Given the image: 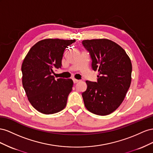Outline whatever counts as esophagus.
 Masks as SVG:
<instances>
[{"label":"esophagus","mask_w":153,"mask_h":153,"mask_svg":"<svg viewBox=\"0 0 153 153\" xmlns=\"http://www.w3.org/2000/svg\"><path fill=\"white\" fill-rule=\"evenodd\" d=\"M73 81H74V83H77V82H79V81H80V80H78V79H73Z\"/></svg>","instance_id":"1"}]
</instances>
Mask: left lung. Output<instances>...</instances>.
Segmentation results:
<instances>
[{
	"label": "left lung",
	"mask_w": 153,
	"mask_h": 153,
	"mask_svg": "<svg viewBox=\"0 0 153 153\" xmlns=\"http://www.w3.org/2000/svg\"><path fill=\"white\" fill-rule=\"evenodd\" d=\"M89 52L91 68L98 71L97 81H86V90L82 93L85 106L98 115H107L123 102L131 82L132 65L126 51L108 39L82 42Z\"/></svg>",
	"instance_id": "8db88e82"
}]
</instances>
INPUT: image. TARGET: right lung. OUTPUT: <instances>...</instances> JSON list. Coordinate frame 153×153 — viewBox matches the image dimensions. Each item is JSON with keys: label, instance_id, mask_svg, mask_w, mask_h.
Returning a JSON list of instances; mask_svg holds the SVG:
<instances>
[{"label": "right lung", "instance_id": "obj_1", "mask_svg": "<svg viewBox=\"0 0 153 153\" xmlns=\"http://www.w3.org/2000/svg\"><path fill=\"white\" fill-rule=\"evenodd\" d=\"M75 40L45 39L34 45L22 65V85L29 101L37 111L53 114L65 108L73 81L52 74L62 67L64 51Z\"/></svg>", "mask_w": 153, "mask_h": 153}]
</instances>
